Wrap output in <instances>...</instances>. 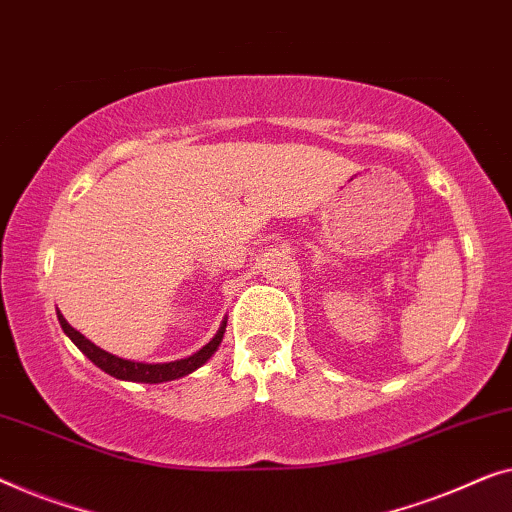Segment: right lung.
Masks as SVG:
<instances>
[{"label":"right lung","instance_id":"obj_1","mask_svg":"<svg viewBox=\"0 0 512 512\" xmlns=\"http://www.w3.org/2000/svg\"><path fill=\"white\" fill-rule=\"evenodd\" d=\"M57 320H60L64 334H67L71 341L78 345V350H81L92 364L99 366V369L106 371L113 378L132 380V383H167V380L183 378V376H187V373H192L194 369H199V366L206 364L208 359H211L213 352L218 350L222 334H225V327H227V322H222V327L218 329V334L213 336V341H208L204 348H201L199 352H194L192 357L176 359V362H169V364H143V362H129V359H120V357L111 355V352L97 348V345L88 341L81 331H76L74 327H71L69 322L62 318V313H57Z\"/></svg>","mask_w":512,"mask_h":512}]
</instances>
